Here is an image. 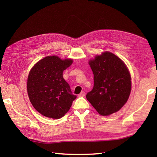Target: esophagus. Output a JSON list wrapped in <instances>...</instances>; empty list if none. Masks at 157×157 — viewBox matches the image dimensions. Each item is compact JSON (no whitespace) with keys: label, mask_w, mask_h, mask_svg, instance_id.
<instances>
[{"label":"esophagus","mask_w":157,"mask_h":157,"mask_svg":"<svg viewBox=\"0 0 157 157\" xmlns=\"http://www.w3.org/2000/svg\"><path fill=\"white\" fill-rule=\"evenodd\" d=\"M85 94H86V93H85L84 92H81V93H80V94L78 95V96H79V97H84V96H85Z\"/></svg>","instance_id":"34e87169"}]
</instances>
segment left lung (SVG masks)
Masks as SVG:
<instances>
[{
    "label": "left lung",
    "mask_w": 157,
    "mask_h": 157,
    "mask_svg": "<svg viewBox=\"0 0 157 157\" xmlns=\"http://www.w3.org/2000/svg\"><path fill=\"white\" fill-rule=\"evenodd\" d=\"M94 74V87L86 94L88 101L103 116L116 113L130 96L131 76L125 63L109 52L89 61Z\"/></svg>",
    "instance_id": "8db88e82"
}]
</instances>
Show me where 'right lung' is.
Listing matches in <instances>:
<instances>
[{"instance_id": "right-lung-1", "label": "right lung", "mask_w": 157, "mask_h": 157, "mask_svg": "<svg viewBox=\"0 0 157 157\" xmlns=\"http://www.w3.org/2000/svg\"><path fill=\"white\" fill-rule=\"evenodd\" d=\"M73 59L62 60L56 56H47L33 66L28 76L27 89L29 100L44 117L60 118L67 113L77 98L63 77V71Z\"/></svg>"}]
</instances>
